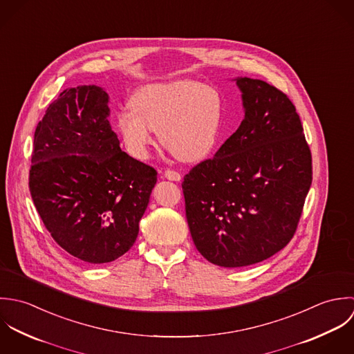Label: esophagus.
Masks as SVG:
<instances>
[{
  "mask_svg": "<svg viewBox=\"0 0 354 354\" xmlns=\"http://www.w3.org/2000/svg\"><path fill=\"white\" fill-rule=\"evenodd\" d=\"M164 176L169 180H175V182H179L180 180V174L178 171H174V169H165L164 172Z\"/></svg>",
  "mask_w": 354,
  "mask_h": 354,
  "instance_id": "obj_1",
  "label": "esophagus"
}]
</instances>
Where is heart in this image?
I'll use <instances>...</instances> for the list:
<instances>
[{
  "label": "heart",
  "instance_id": "heart-1",
  "mask_svg": "<svg viewBox=\"0 0 354 354\" xmlns=\"http://www.w3.org/2000/svg\"><path fill=\"white\" fill-rule=\"evenodd\" d=\"M224 115L220 90L182 79L141 88L134 106L118 115V127L129 151L143 158L158 130L161 142L182 161L196 162L211 154L218 141Z\"/></svg>",
  "mask_w": 354,
  "mask_h": 354
}]
</instances>
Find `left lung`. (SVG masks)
I'll return each mask as SVG.
<instances>
[{"label": "left lung", "mask_w": 354, "mask_h": 354, "mask_svg": "<svg viewBox=\"0 0 354 354\" xmlns=\"http://www.w3.org/2000/svg\"><path fill=\"white\" fill-rule=\"evenodd\" d=\"M245 119L212 158L185 175L192 238L212 264L236 268L270 259L291 241L312 183V154L288 97L238 77Z\"/></svg>", "instance_id": "1"}]
</instances>
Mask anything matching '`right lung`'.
Here are the masks:
<instances>
[{
    "label": "right lung",
    "instance_id": "obj_1",
    "mask_svg": "<svg viewBox=\"0 0 354 354\" xmlns=\"http://www.w3.org/2000/svg\"><path fill=\"white\" fill-rule=\"evenodd\" d=\"M108 94L64 90L34 134L28 187L52 238L73 257L111 263L134 245L157 171L119 146Z\"/></svg>",
    "mask_w": 354,
    "mask_h": 354
}]
</instances>
